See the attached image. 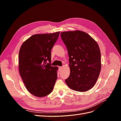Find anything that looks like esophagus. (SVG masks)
I'll list each match as a JSON object with an SVG mask.
<instances>
[{"instance_id":"obj_1","label":"esophagus","mask_w":121,"mask_h":121,"mask_svg":"<svg viewBox=\"0 0 121 121\" xmlns=\"http://www.w3.org/2000/svg\"><path fill=\"white\" fill-rule=\"evenodd\" d=\"M58 69H59V70L60 71H61V69H63V68H62L61 67H58Z\"/></svg>"}]
</instances>
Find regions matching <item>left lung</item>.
Wrapping results in <instances>:
<instances>
[{
    "label": "left lung",
    "instance_id": "8db88e82",
    "mask_svg": "<svg viewBox=\"0 0 121 121\" xmlns=\"http://www.w3.org/2000/svg\"><path fill=\"white\" fill-rule=\"evenodd\" d=\"M60 36L69 57L70 74L65 83L77 91L90 90L101 70V54L97 42L86 33L78 30L61 32Z\"/></svg>",
    "mask_w": 121,
    "mask_h": 121
}]
</instances>
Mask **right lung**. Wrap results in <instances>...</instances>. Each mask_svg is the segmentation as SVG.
I'll return each mask as SVG.
<instances>
[{
	"instance_id": "1",
	"label": "right lung",
	"mask_w": 121,
	"mask_h": 121,
	"mask_svg": "<svg viewBox=\"0 0 121 121\" xmlns=\"http://www.w3.org/2000/svg\"><path fill=\"white\" fill-rule=\"evenodd\" d=\"M60 33L33 35L20 48V74L27 89L34 96H45L53 90L58 68L51 65V50Z\"/></svg>"
}]
</instances>
